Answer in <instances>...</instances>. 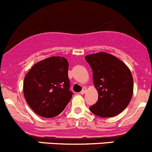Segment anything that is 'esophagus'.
Instances as JSON below:
<instances>
[{"mask_svg":"<svg viewBox=\"0 0 152 152\" xmlns=\"http://www.w3.org/2000/svg\"><path fill=\"white\" fill-rule=\"evenodd\" d=\"M86 87H83V89H82V91L80 92V94H82V95H83V94L86 93Z\"/></svg>","mask_w":152,"mask_h":152,"instance_id":"1","label":"esophagus"}]
</instances>
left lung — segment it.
<instances>
[{
  "label": "left lung",
  "instance_id": "1",
  "mask_svg": "<svg viewBox=\"0 0 152 152\" xmlns=\"http://www.w3.org/2000/svg\"><path fill=\"white\" fill-rule=\"evenodd\" d=\"M92 69L93 83L99 92L98 102L89 107L100 117H113L129 104L134 80L129 68L115 56L99 52L85 57Z\"/></svg>",
  "mask_w": 152,
  "mask_h": 152
}]
</instances>
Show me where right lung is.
Returning <instances> with one entry per match:
<instances>
[{"label": "right lung", "instance_id": "add662e5", "mask_svg": "<svg viewBox=\"0 0 152 152\" xmlns=\"http://www.w3.org/2000/svg\"><path fill=\"white\" fill-rule=\"evenodd\" d=\"M68 70L65 57H50L37 63L27 72L23 84L24 96L36 113L52 118L66 108L72 97Z\"/></svg>", "mask_w": 152, "mask_h": 152}]
</instances>
